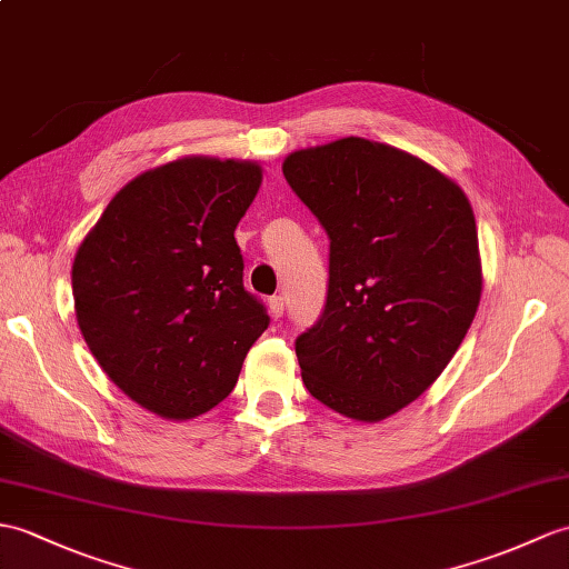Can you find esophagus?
<instances>
[{"label": "esophagus", "instance_id": "34e87169", "mask_svg": "<svg viewBox=\"0 0 569 569\" xmlns=\"http://www.w3.org/2000/svg\"><path fill=\"white\" fill-rule=\"evenodd\" d=\"M283 310H286V306H283V298L281 296L269 298V312H271L273 320H279V317H283Z\"/></svg>", "mask_w": 569, "mask_h": 569}]
</instances>
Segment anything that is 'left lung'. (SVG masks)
<instances>
[{"instance_id":"obj_1","label":"left lung","mask_w":569,"mask_h":569,"mask_svg":"<svg viewBox=\"0 0 569 569\" xmlns=\"http://www.w3.org/2000/svg\"><path fill=\"white\" fill-rule=\"evenodd\" d=\"M290 189L329 237L325 312L296 339L315 400L380 421L443 373L480 306L468 196L390 144L341 138L290 152Z\"/></svg>"}]
</instances>
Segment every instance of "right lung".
Masks as SVG:
<instances>
[{
    "mask_svg": "<svg viewBox=\"0 0 569 569\" xmlns=\"http://www.w3.org/2000/svg\"><path fill=\"white\" fill-rule=\"evenodd\" d=\"M259 187L257 162L181 157L128 181L77 249L72 296L89 351L164 419L228 398L269 327L234 240Z\"/></svg>",
    "mask_w": 569,
    "mask_h": 569,
    "instance_id": "obj_1",
    "label": "right lung"
}]
</instances>
